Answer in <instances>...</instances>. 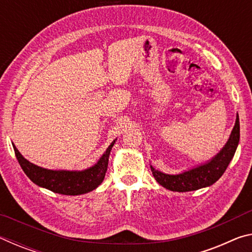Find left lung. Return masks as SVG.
<instances>
[{
    "label": "left lung",
    "mask_w": 252,
    "mask_h": 252,
    "mask_svg": "<svg viewBox=\"0 0 252 252\" xmlns=\"http://www.w3.org/2000/svg\"><path fill=\"white\" fill-rule=\"evenodd\" d=\"M239 139H240V125H239V117H237L236 125L227 144L211 161L176 176L162 173L151 167L153 177L165 189L178 191V192H187V191H193L200 188L211 186L222 176L225 169L228 168L237 150Z\"/></svg>",
    "instance_id": "obj_1"
}]
</instances>
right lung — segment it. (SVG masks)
Here are the masks:
<instances>
[{"mask_svg":"<svg viewBox=\"0 0 252 252\" xmlns=\"http://www.w3.org/2000/svg\"><path fill=\"white\" fill-rule=\"evenodd\" d=\"M114 142L110 144L95 165L84 171H54V170L43 169L24 159L14 144L13 149L21 168L32 182L53 192L78 195L94 190L103 181L105 172L108 170L109 155L111 149L114 146Z\"/></svg>","mask_w":252,"mask_h":252,"instance_id":"obj_1","label":"right lung"}]
</instances>
